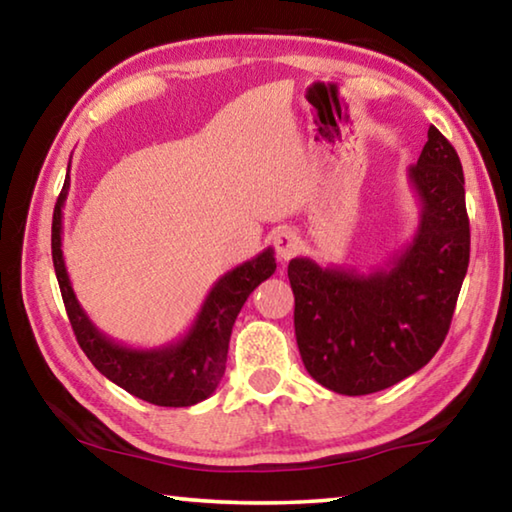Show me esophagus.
I'll return each mask as SVG.
<instances>
[{
	"label": "esophagus",
	"mask_w": 512,
	"mask_h": 512,
	"mask_svg": "<svg viewBox=\"0 0 512 512\" xmlns=\"http://www.w3.org/2000/svg\"><path fill=\"white\" fill-rule=\"evenodd\" d=\"M273 244H275V250H277V257H280L282 262H289L293 255H298L302 241H300V235L296 230L282 228V230L275 232Z\"/></svg>",
	"instance_id": "1"
}]
</instances>
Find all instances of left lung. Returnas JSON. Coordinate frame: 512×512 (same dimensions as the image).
Segmentation results:
<instances>
[{
	"label": "left lung",
	"instance_id": "obj_1",
	"mask_svg": "<svg viewBox=\"0 0 512 512\" xmlns=\"http://www.w3.org/2000/svg\"><path fill=\"white\" fill-rule=\"evenodd\" d=\"M409 180L420 198L418 230L391 264L368 275L289 262L296 341L318 384L341 395L384 391L443 345L470 264V219L458 153L436 126Z\"/></svg>",
	"mask_w": 512,
	"mask_h": 512
}]
</instances>
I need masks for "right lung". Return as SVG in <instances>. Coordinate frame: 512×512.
Wrapping results in <instances>:
<instances>
[{"label":"right lung","mask_w":512,"mask_h":512,"mask_svg":"<svg viewBox=\"0 0 512 512\" xmlns=\"http://www.w3.org/2000/svg\"><path fill=\"white\" fill-rule=\"evenodd\" d=\"M69 192V169L51 221V257L69 323L85 357L103 377L155 406H192L210 397L225 372L232 325L259 284L275 273L273 248L225 273L207 293L201 311L183 339L162 348L137 350L115 343L94 327L76 300L63 259V205Z\"/></svg>","instance_id":"right-lung-1"}]
</instances>
